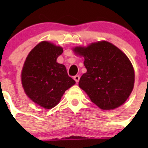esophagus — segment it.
I'll return each mask as SVG.
<instances>
[{"mask_svg": "<svg viewBox=\"0 0 148 148\" xmlns=\"http://www.w3.org/2000/svg\"><path fill=\"white\" fill-rule=\"evenodd\" d=\"M79 79H80L79 76H78V75H76V76H74V79L75 80V82L77 83L79 81Z\"/></svg>", "mask_w": 148, "mask_h": 148, "instance_id": "esophagus-1", "label": "esophagus"}]
</instances>
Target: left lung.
Masks as SVG:
<instances>
[{
    "label": "left lung",
    "instance_id": "obj_1",
    "mask_svg": "<svg viewBox=\"0 0 148 148\" xmlns=\"http://www.w3.org/2000/svg\"><path fill=\"white\" fill-rule=\"evenodd\" d=\"M74 51L84 58L86 72L79 86L102 110H113L127 99L134 86L135 72L127 56L107 41L93 43Z\"/></svg>",
    "mask_w": 148,
    "mask_h": 148
}]
</instances>
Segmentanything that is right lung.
<instances>
[{
    "label": "right lung",
    "mask_w": 148,
    "mask_h": 148,
    "mask_svg": "<svg viewBox=\"0 0 148 148\" xmlns=\"http://www.w3.org/2000/svg\"><path fill=\"white\" fill-rule=\"evenodd\" d=\"M62 52L60 46L42 41L31 51L22 70V85L26 94L46 109L55 107L65 91L75 84L65 66L56 62Z\"/></svg>",
    "instance_id": "right-lung-1"
}]
</instances>
